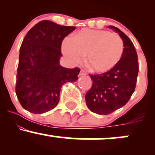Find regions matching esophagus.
I'll list each match as a JSON object with an SVG mask.
<instances>
[{
    "label": "esophagus",
    "instance_id": "34e87169",
    "mask_svg": "<svg viewBox=\"0 0 155 155\" xmlns=\"http://www.w3.org/2000/svg\"><path fill=\"white\" fill-rule=\"evenodd\" d=\"M86 75V72L84 71L83 70H81V71L79 73V76H85Z\"/></svg>",
    "mask_w": 155,
    "mask_h": 155
}]
</instances>
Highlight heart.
<instances>
[{"label":"heart","instance_id":"obj_1","mask_svg":"<svg viewBox=\"0 0 155 155\" xmlns=\"http://www.w3.org/2000/svg\"><path fill=\"white\" fill-rule=\"evenodd\" d=\"M65 58L79 63L87 55V64L93 71L104 74L112 70L122 60L124 43L120 35L109 31L82 29L74 38H65L62 44Z\"/></svg>","mask_w":155,"mask_h":155}]
</instances>
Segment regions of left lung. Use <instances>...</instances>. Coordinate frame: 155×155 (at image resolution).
<instances>
[{"instance_id": "obj_1", "label": "left lung", "mask_w": 155, "mask_h": 155, "mask_svg": "<svg viewBox=\"0 0 155 155\" xmlns=\"http://www.w3.org/2000/svg\"><path fill=\"white\" fill-rule=\"evenodd\" d=\"M119 33L124 43L122 60L116 67L104 74L90 75L92 87L85 95L89 109L107 115L127 103L136 88L138 74V55L130 39L119 28L108 26Z\"/></svg>"}]
</instances>
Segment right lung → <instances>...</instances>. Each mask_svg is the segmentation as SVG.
Listing matches in <instances>:
<instances>
[{
	"instance_id": "add662e5",
	"label": "right lung",
	"mask_w": 155,
	"mask_h": 155,
	"mask_svg": "<svg viewBox=\"0 0 155 155\" xmlns=\"http://www.w3.org/2000/svg\"><path fill=\"white\" fill-rule=\"evenodd\" d=\"M75 29L43 20L25 36L19 49L16 94L27 111L43 114L53 109L60 101L62 86L78 79L79 68L60 65L62 41Z\"/></svg>"
}]
</instances>
